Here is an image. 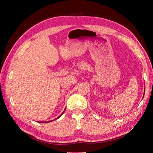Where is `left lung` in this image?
Masks as SVG:
<instances>
[{"mask_svg":"<svg viewBox=\"0 0 153 153\" xmlns=\"http://www.w3.org/2000/svg\"><path fill=\"white\" fill-rule=\"evenodd\" d=\"M144 95H145V93H144ZM143 97H144V95H143Z\"/></svg>","mask_w":153,"mask_h":153,"instance_id":"left-lung-1","label":"left lung"}]
</instances>
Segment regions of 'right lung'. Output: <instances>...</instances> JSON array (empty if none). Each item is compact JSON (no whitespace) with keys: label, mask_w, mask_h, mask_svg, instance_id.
<instances>
[{"label":"right lung","mask_w":153,"mask_h":153,"mask_svg":"<svg viewBox=\"0 0 153 153\" xmlns=\"http://www.w3.org/2000/svg\"><path fill=\"white\" fill-rule=\"evenodd\" d=\"M65 109H66V108H65ZM65 109H64V112H62V114H61L60 116H58V118H56V119H54V120H56V119H58V118H59L60 117L64 114V111H65ZM53 120H52V121H53ZM52 121H47V122H39V121H38V122H39V123H48V122H52Z\"/></svg>","instance_id":"add662e5"}]
</instances>
